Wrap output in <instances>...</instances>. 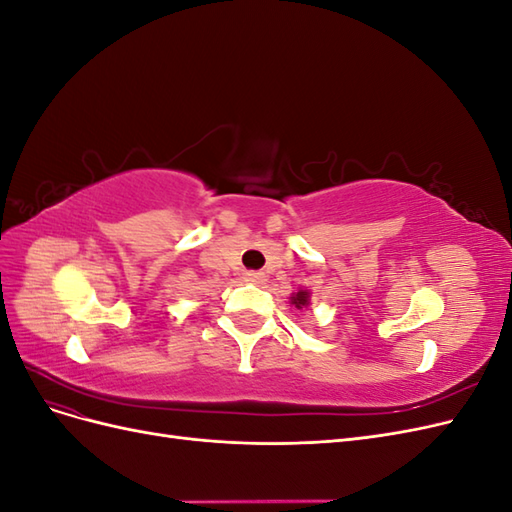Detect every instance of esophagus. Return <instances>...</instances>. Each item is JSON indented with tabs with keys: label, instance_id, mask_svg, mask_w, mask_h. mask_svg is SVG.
<instances>
[{
	"label": "esophagus",
	"instance_id": "1",
	"mask_svg": "<svg viewBox=\"0 0 512 512\" xmlns=\"http://www.w3.org/2000/svg\"><path fill=\"white\" fill-rule=\"evenodd\" d=\"M243 277H245V282H252V284H265V280H267V275L262 271H247Z\"/></svg>",
	"mask_w": 512,
	"mask_h": 512
}]
</instances>
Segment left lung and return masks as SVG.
I'll list each match as a JSON object with an SVG mask.
<instances>
[{
  "instance_id": "obj_1",
  "label": "left lung",
  "mask_w": 512,
  "mask_h": 512,
  "mask_svg": "<svg viewBox=\"0 0 512 512\" xmlns=\"http://www.w3.org/2000/svg\"><path fill=\"white\" fill-rule=\"evenodd\" d=\"M307 303H309V292L307 290H301V292H297L292 297V305L297 307V309H303Z\"/></svg>"
}]
</instances>
